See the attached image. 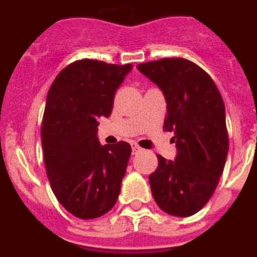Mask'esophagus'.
Wrapping results in <instances>:
<instances>
[{
  "label": "esophagus",
  "mask_w": 257,
  "mask_h": 257,
  "mask_svg": "<svg viewBox=\"0 0 257 257\" xmlns=\"http://www.w3.org/2000/svg\"><path fill=\"white\" fill-rule=\"evenodd\" d=\"M131 148H133V154H139L143 152V148H140L138 144H131Z\"/></svg>",
  "instance_id": "esophagus-1"
}]
</instances>
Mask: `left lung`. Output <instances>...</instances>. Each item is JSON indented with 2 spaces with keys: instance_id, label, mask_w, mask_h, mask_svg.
Segmentation results:
<instances>
[{
  "instance_id": "left-lung-1",
  "label": "left lung",
  "mask_w": 257,
  "mask_h": 257,
  "mask_svg": "<svg viewBox=\"0 0 257 257\" xmlns=\"http://www.w3.org/2000/svg\"><path fill=\"white\" fill-rule=\"evenodd\" d=\"M162 90L167 103L163 130L174 133L175 161L157 156L149 175L152 194L161 210L185 217L210 201L229 151L225 106L205 70L183 58H166L138 65Z\"/></svg>"
}]
</instances>
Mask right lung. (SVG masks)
I'll return each instance as SVG.
<instances>
[{
    "label": "right lung",
    "instance_id": "obj_1",
    "mask_svg": "<svg viewBox=\"0 0 257 257\" xmlns=\"http://www.w3.org/2000/svg\"><path fill=\"white\" fill-rule=\"evenodd\" d=\"M133 68L83 59L61 70L47 92L41 139L51 189L79 219L103 216L118 199L131 156L128 143L100 145L97 118Z\"/></svg>",
    "mask_w": 257,
    "mask_h": 257
}]
</instances>
